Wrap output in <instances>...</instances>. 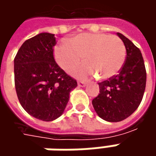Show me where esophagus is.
I'll return each instance as SVG.
<instances>
[{
	"mask_svg": "<svg viewBox=\"0 0 156 156\" xmlns=\"http://www.w3.org/2000/svg\"><path fill=\"white\" fill-rule=\"evenodd\" d=\"M86 83L84 81H78V86L79 87H85Z\"/></svg>",
	"mask_w": 156,
	"mask_h": 156,
	"instance_id": "34e87169",
	"label": "esophagus"
}]
</instances>
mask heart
<instances>
[{
	"instance_id": "1",
	"label": "heart",
	"mask_w": 156,
	"mask_h": 156,
	"mask_svg": "<svg viewBox=\"0 0 156 156\" xmlns=\"http://www.w3.org/2000/svg\"><path fill=\"white\" fill-rule=\"evenodd\" d=\"M126 48L115 35L102 33H84L74 36L69 44L61 42L55 48L57 64L67 73H72L81 62L85 64L75 72L81 79L98 75L108 80L122 69L126 60Z\"/></svg>"
}]
</instances>
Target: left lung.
<instances>
[{
	"label": "left lung",
	"instance_id": "obj_1",
	"mask_svg": "<svg viewBox=\"0 0 156 156\" xmlns=\"http://www.w3.org/2000/svg\"><path fill=\"white\" fill-rule=\"evenodd\" d=\"M118 36L126 48V60L121 71L113 78L99 82L100 94L92 104L101 119L117 122L128 118L141 103L147 73L141 50L121 33Z\"/></svg>",
	"mask_w": 156,
	"mask_h": 156
}]
</instances>
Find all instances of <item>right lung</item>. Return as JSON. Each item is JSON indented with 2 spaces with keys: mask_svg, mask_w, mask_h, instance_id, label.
Returning <instances> with one entry per match:
<instances>
[{
  "mask_svg": "<svg viewBox=\"0 0 156 156\" xmlns=\"http://www.w3.org/2000/svg\"><path fill=\"white\" fill-rule=\"evenodd\" d=\"M55 34H39L25 41L14 60L18 100L30 115L44 122L62 115L69 92L77 86L55 61Z\"/></svg>",
  "mask_w": 156,
  "mask_h": 156,
  "instance_id": "obj_1",
  "label": "right lung"
}]
</instances>
